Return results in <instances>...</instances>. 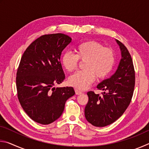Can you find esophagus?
Segmentation results:
<instances>
[{
  "mask_svg": "<svg viewBox=\"0 0 149 149\" xmlns=\"http://www.w3.org/2000/svg\"><path fill=\"white\" fill-rule=\"evenodd\" d=\"M75 94H76L77 95H81L82 93L81 91H80L78 89H75Z\"/></svg>",
  "mask_w": 149,
  "mask_h": 149,
  "instance_id": "1",
  "label": "esophagus"
}]
</instances>
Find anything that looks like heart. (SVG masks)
Instances as JSON below:
<instances>
[{
  "label": "heart",
  "mask_w": 149,
  "mask_h": 149,
  "mask_svg": "<svg viewBox=\"0 0 149 149\" xmlns=\"http://www.w3.org/2000/svg\"><path fill=\"white\" fill-rule=\"evenodd\" d=\"M76 55L65 52L62 57L64 68L72 72L77 68L79 59L84 63V70L77 72L69 78L71 86L84 90L93 84L96 75L99 79L107 76L113 69L115 55L112 49L104 47L99 42L89 41L80 44L76 49Z\"/></svg>",
  "instance_id": "heart-1"
}]
</instances>
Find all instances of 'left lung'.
Wrapping results in <instances>:
<instances>
[{
  "label": "left lung",
  "mask_w": 149,
  "mask_h": 149,
  "mask_svg": "<svg viewBox=\"0 0 149 149\" xmlns=\"http://www.w3.org/2000/svg\"><path fill=\"white\" fill-rule=\"evenodd\" d=\"M121 50V58L116 71L97 85L102 95L87 92L85 108L86 120L96 127H104L114 123L122 116L132 100L135 87V70L132 56L125 45L116 39Z\"/></svg>",
  "instance_id": "1"
}]
</instances>
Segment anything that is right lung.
Wrapping results in <instances>:
<instances>
[{
	"label": "right lung",
	"mask_w": 149,
	"mask_h": 149,
	"mask_svg": "<svg viewBox=\"0 0 149 149\" xmlns=\"http://www.w3.org/2000/svg\"><path fill=\"white\" fill-rule=\"evenodd\" d=\"M72 41L63 33L42 35L27 48L16 74L17 97L29 117L42 125L61 116L72 87H55L65 79L60 63L62 50Z\"/></svg>",
	"instance_id": "1"
}]
</instances>
